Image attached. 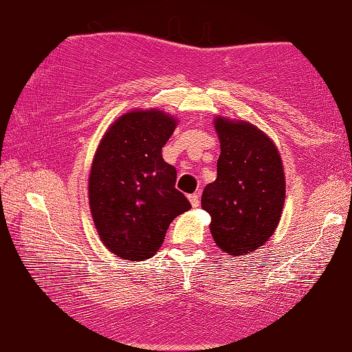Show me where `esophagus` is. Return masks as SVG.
Here are the masks:
<instances>
[{
    "label": "esophagus",
    "mask_w": 352,
    "mask_h": 352,
    "mask_svg": "<svg viewBox=\"0 0 352 352\" xmlns=\"http://www.w3.org/2000/svg\"><path fill=\"white\" fill-rule=\"evenodd\" d=\"M189 202H191V205L196 208V206H199L200 204V199H199V192H194V194H189Z\"/></svg>",
    "instance_id": "esophagus-1"
}]
</instances>
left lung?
<instances>
[{"label": "left lung", "mask_w": 352, "mask_h": 352, "mask_svg": "<svg viewBox=\"0 0 352 352\" xmlns=\"http://www.w3.org/2000/svg\"><path fill=\"white\" fill-rule=\"evenodd\" d=\"M217 177L205 186L202 208L211 216L217 248L244 255L271 238L285 200L282 160L270 138L248 122L217 117Z\"/></svg>", "instance_id": "8db88e82"}]
</instances>
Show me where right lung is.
Segmentation results:
<instances>
[{
  "label": "right lung",
  "instance_id": "obj_1",
  "mask_svg": "<svg viewBox=\"0 0 352 352\" xmlns=\"http://www.w3.org/2000/svg\"><path fill=\"white\" fill-rule=\"evenodd\" d=\"M175 125L163 111H131L109 126L94 158V224L104 246L124 260L153 256L170 222L191 208L175 188L177 169L161 153Z\"/></svg>",
  "mask_w": 352,
  "mask_h": 352
}]
</instances>
